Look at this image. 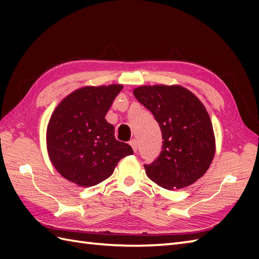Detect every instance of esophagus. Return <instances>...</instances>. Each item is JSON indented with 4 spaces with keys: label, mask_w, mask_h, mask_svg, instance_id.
I'll list each match as a JSON object with an SVG mask.
<instances>
[{
    "label": "esophagus",
    "mask_w": 259,
    "mask_h": 259,
    "mask_svg": "<svg viewBox=\"0 0 259 259\" xmlns=\"http://www.w3.org/2000/svg\"><path fill=\"white\" fill-rule=\"evenodd\" d=\"M129 145H130L131 147H133V149H134L135 152L137 151V149H138V141H137L136 139L130 140V141H129Z\"/></svg>",
    "instance_id": "1"
}]
</instances>
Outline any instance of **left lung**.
Instances as JSON below:
<instances>
[{
  "instance_id": "left-lung-1",
  "label": "left lung",
  "mask_w": 259,
  "mask_h": 259,
  "mask_svg": "<svg viewBox=\"0 0 259 259\" xmlns=\"http://www.w3.org/2000/svg\"><path fill=\"white\" fill-rule=\"evenodd\" d=\"M137 100L155 115L162 133V150L146 174L164 189L192 185L206 174L216 152L210 117L186 88L172 84L135 88Z\"/></svg>"
}]
</instances>
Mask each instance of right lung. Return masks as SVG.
<instances>
[{"label":"right lung","instance_id":"add662e5","mask_svg":"<svg viewBox=\"0 0 259 259\" xmlns=\"http://www.w3.org/2000/svg\"><path fill=\"white\" fill-rule=\"evenodd\" d=\"M122 84L87 85L71 92L54 109L47 128L50 161L63 178L80 187L108 179L133 148L118 141L106 114Z\"/></svg>","mask_w":259,"mask_h":259}]
</instances>
